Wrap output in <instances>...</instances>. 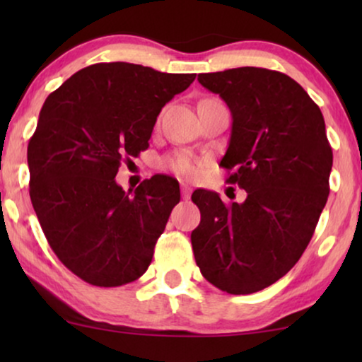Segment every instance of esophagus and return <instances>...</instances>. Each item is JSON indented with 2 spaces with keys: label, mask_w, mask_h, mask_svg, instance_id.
I'll list each match as a JSON object with an SVG mask.
<instances>
[{
  "label": "esophagus",
  "mask_w": 362,
  "mask_h": 362,
  "mask_svg": "<svg viewBox=\"0 0 362 362\" xmlns=\"http://www.w3.org/2000/svg\"><path fill=\"white\" fill-rule=\"evenodd\" d=\"M181 196L182 199H189L191 197V187L185 185V182H181Z\"/></svg>",
  "instance_id": "obj_1"
}]
</instances>
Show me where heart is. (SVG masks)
<instances>
[{
    "label": "heart",
    "mask_w": 362,
    "mask_h": 362,
    "mask_svg": "<svg viewBox=\"0 0 362 362\" xmlns=\"http://www.w3.org/2000/svg\"><path fill=\"white\" fill-rule=\"evenodd\" d=\"M165 166L186 180H196L201 175V161L189 153H176V155L166 158Z\"/></svg>",
    "instance_id": "obj_1"
}]
</instances>
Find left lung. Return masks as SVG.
<instances>
[{"label": "left lung", "instance_id": "1", "mask_svg": "<svg viewBox=\"0 0 362 362\" xmlns=\"http://www.w3.org/2000/svg\"><path fill=\"white\" fill-rule=\"evenodd\" d=\"M232 113L221 166L244 202L194 191L201 211L191 244L201 274L230 295H249L280 280L300 260L328 201L333 151L325 118L303 87L285 74L237 67L201 74Z\"/></svg>", "mask_w": 362, "mask_h": 362}]
</instances>
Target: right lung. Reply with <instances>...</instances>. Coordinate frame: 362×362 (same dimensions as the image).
<instances>
[{
    "mask_svg": "<svg viewBox=\"0 0 362 362\" xmlns=\"http://www.w3.org/2000/svg\"><path fill=\"white\" fill-rule=\"evenodd\" d=\"M194 78L100 62L44 102L28 145L29 196L54 254L87 284H130L151 264L180 185L153 176L125 192L115 176L122 161L150 146L161 108Z\"/></svg>",
    "mask_w": 362,
    "mask_h": 362,
    "instance_id": "obj_1",
    "label": "right lung"
}]
</instances>
